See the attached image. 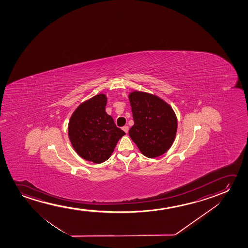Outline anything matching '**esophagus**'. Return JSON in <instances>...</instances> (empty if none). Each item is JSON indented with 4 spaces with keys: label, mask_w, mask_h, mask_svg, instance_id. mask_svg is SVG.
<instances>
[{
    "label": "esophagus",
    "mask_w": 248,
    "mask_h": 248,
    "mask_svg": "<svg viewBox=\"0 0 248 248\" xmlns=\"http://www.w3.org/2000/svg\"><path fill=\"white\" fill-rule=\"evenodd\" d=\"M122 129L125 133H128V131H129V127H128V126H124Z\"/></svg>",
    "instance_id": "34e87169"
}]
</instances>
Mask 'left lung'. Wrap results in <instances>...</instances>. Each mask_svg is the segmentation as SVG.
<instances>
[{"label": "left lung", "instance_id": "obj_1", "mask_svg": "<svg viewBox=\"0 0 248 248\" xmlns=\"http://www.w3.org/2000/svg\"><path fill=\"white\" fill-rule=\"evenodd\" d=\"M134 125L129 135L144 156L154 158L173 145L177 132V118L173 108L163 99L146 92L129 95Z\"/></svg>", "mask_w": 248, "mask_h": 248}]
</instances>
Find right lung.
Instances as JSON below:
<instances>
[{"label":"right lung","mask_w":248,"mask_h":248,"mask_svg":"<svg viewBox=\"0 0 248 248\" xmlns=\"http://www.w3.org/2000/svg\"><path fill=\"white\" fill-rule=\"evenodd\" d=\"M108 98L98 94L81 103L68 123V138L82 158L101 163L108 159L124 131L106 112Z\"/></svg>","instance_id":"obj_1"}]
</instances>
